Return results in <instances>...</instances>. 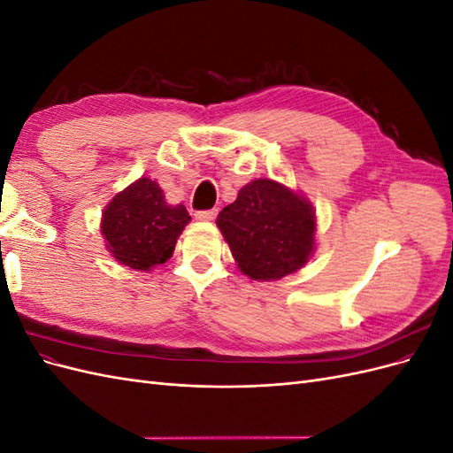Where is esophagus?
I'll use <instances>...</instances> for the list:
<instances>
[{
	"instance_id": "1",
	"label": "esophagus",
	"mask_w": 453,
	"mask_h": 453,
	"mask_svg": "<svg viewBox=\"0 0 453 453\" xmlns=\"http://www.w3.org/2000/svg\"><path fill=\"white\" fill-rule=\"evenodd\" d=\"M195 217L198 219V221H213V219L217 217V210H203V211H196Z\"/></svg>"
}]
</instances>
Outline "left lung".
I'll return each mask as SVG.
<instances>
[{"instance_id": "1", "label": "left lung", "mask_w": 453, "mask_h": 453, "mask_svg": "<svg viewBox=\"0 0 453 453\" xmlns=\"http://www.w3.org/2000/svg\"><path fill=\"white\" fill-rule=\"evenodd\" d=\"M217 226L240 270L253 280H280L308 263L313 251L311 205L270 180L245 185L219 213Z\"/></svg>"}]
</instances>
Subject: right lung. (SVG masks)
Segmentation results:
<instances>
[{
	"instance_id": "right-lung-1",
	"label": "right lung",
	"mask_w": 453,
	"mask_h": 453,
	"mask_svg": "<svg viewBox=\"0 0 453 453\" xmlns=\"http://www.w3.org/2000/svg\"><path fill=\"white\" fill-rule=\"evenodd\" d=\"M188 221L185 205H168L162 188L142 177L109 202L102 234L120 265L150 270L172 257L177 236Z\"/></svg>"
}]
</instances>
